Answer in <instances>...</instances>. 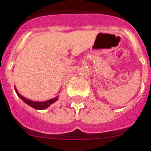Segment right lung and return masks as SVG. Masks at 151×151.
Wrapping results in <instances>:
<instances>
[{
    "label": "right lung",
    "mask_w": 151,
    "mask_h": 151,
    "mask_svg": "<svg viewBox=\"0 0 151 151\" xmlns=\"http://www.w3.org/2000/svg\"><path fill=\"white\" fill-rule=\"evenodd\" d=\"M15 91H16V89H15ZM16 93H17V95H18V96L21 99L23 100V101H24L27 104H28L29 106H30L31 107L34 108V109H45V108L48 107L50 104H53L54 102H56V101H57V99H58L57 98H53V99L48 100V101H42V102H36V101H29V100L24 98V97L22 96L20 94H18V92L17 91H16Z\"/></svg>",
    "instance_id": "1"
}]
</instances>
